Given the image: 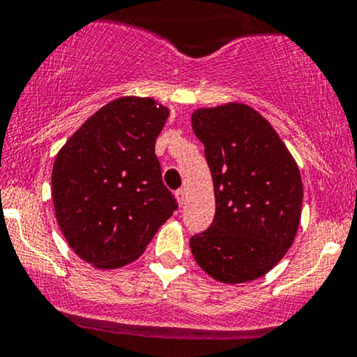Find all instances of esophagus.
<instances>
[{
	"mask_svg": "<svg viewBox=\"0 0 357 357\" xmlns=\"http://www.w3.org/2000/svg\"><path fill=\"white\" fill-rule=\"evenodd\" d=\"M174 196H176V199H178L179 206H183L184 202H186V191H184V190H178V191L174 192Z\"/></svg>",
	"mask_w": 357,
	"mask_h": 357,
	"instance_id": "1",
	"label": "esophagus"
}]
</instances>
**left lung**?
<instances>
[{"mask_svg": "<svg viewBox=\"0 0 357 357\" xmlns=\"http://www.w3.org/2000/svg\"><path fill=\"white\" fill-rule=\"evenodd\" d=\"M204 144L216 213L190 240L196 264L215 280L243 284L270 272L296 240L304 188L298 166L270 122L247 104L192 112Z\"/></svg>", "mask_w": 357, "mask_h": 357, "instance_id": "8db88e82", "label": "left lung"}]
</instances>
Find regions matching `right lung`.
Masks as SVG:
<instances>
[{
  "mask_svg": "<svg viewBox=\"0 0 357 357\" xmlns=\"http://www.w3.org/2000/svg\"><path fill=\"white\" fill-rule=\"evenodd\" d=\"M169 109L119 97L97 110L56 154L52 198L65 240L99 270L137 260L173 211L154 153Z\"/></svg>",
  "mask_w": 357,
  "mask_h": 357,
  "instance_id": "obj_1",
  "label": "right lung"
}]
</instances>
